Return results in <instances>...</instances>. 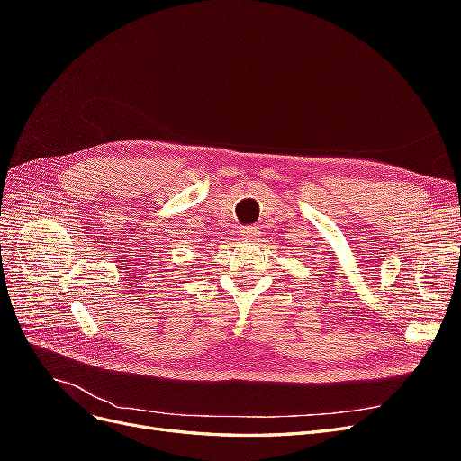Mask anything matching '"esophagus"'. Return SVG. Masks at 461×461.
<instances>
[{
    "label": "esophagus",
    "instance_id": "1",
    "mask_svg": "<svg viewBox=\"0 0 461 461\" xmlns=\"http://www.w3.org/2000/svg\"><path fill=\"white\" fill-rule=\"evenodd\" d=\"M240 232H242V239H244L246 242H254V240L258 239V234H259V229L252 225V227H244V229L240 230Z\"/></svg>",
    "mask_w": 461,
    "mask_h": 461
}]
</instances>
